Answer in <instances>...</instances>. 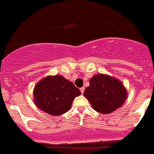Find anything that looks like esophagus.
Returning a JSON list of instances; mask_svg holds the SVG:
<instances>
[{"instance_id": "obj_1", "label": "esophagus", "mask_w": 154, "mask_h": 154, "mask_svg": "<svg viewBox=\"0 0 154 154\" xmlns=\"http://www.w3.org/2000/svg\"><path fill=\"white\" fill-rule=\"evenodd\" d=\"M85 88H84V87H82V88H80V91H81V93H82V94H83L84 91H85Z\"/></svg>"}]
</instances>
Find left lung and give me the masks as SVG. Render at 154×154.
Returning a JSON list of instances; mask_svg holds the SVG:
<instances>
[{
  "mask_svg": "<svg viewBox=\"0 0 154 154\" xmlns=\"http://www.w3.org/2000/svg\"><path fill=\"white\" fill-rule=\"evenodd\" d=\"M84 96L94 110L109 114L123 106L127 93L121 81L110 75L97 74L90 79V85L85 90Z\"/></svg>",
  "mask_w": 154,
  "mask_h": 154,
  "instance_id": "obj_1",
  "label": "left lung"
}]
</instances>
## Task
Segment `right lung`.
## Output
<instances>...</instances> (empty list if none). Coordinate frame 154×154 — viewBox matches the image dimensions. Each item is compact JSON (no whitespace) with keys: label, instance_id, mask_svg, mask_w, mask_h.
<instances>
[{"label":"right lung","instance_id":"right-lung-1","mask_svg":"<svg viewBox=\"0 0 154 154\" xmlns=\"http://www.w3.org/2000/svg\"><path fill=\"white\" fill-rule=\"evenodd\" d=\"M79 95L81 91L79 88L62 75L44 78L36 84L33 90L35 105L54 116L67 112L75 97Z\"/></svg>","mask_w":154,"mask_h":154}]
</instances>
